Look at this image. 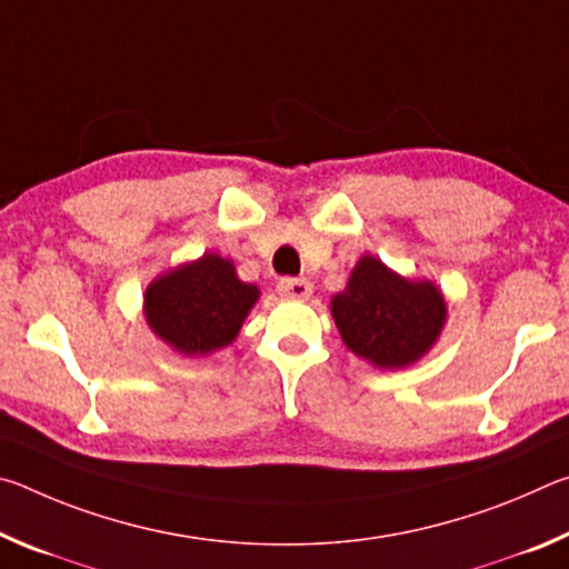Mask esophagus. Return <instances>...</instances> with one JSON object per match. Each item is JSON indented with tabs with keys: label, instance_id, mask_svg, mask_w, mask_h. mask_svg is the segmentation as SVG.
<instances>
[{
	"label": "esophagus",
	"instance_id": "obj_1",
	"mask_svg": "<svg viewBox=\"0 0 569 569\" xmlns=\"http://www.w3.org/2000/svg\"><path fill=\"white\" fill-rule=\"evenodd\" d=\"M278 293H281L283 298L306 301V298L313 293V286H311V281H306V278H281V281H278Z\"/></svg>",
	"mask_w": 569,
	"mask_h": 569
}]
</instances>
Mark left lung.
Returning a JSON list of instances; mask_svg holds the SVG:
<instances>
[{
  "label": "left lung",
  "instance_id": "8db88e82",
  "mask_svg": "<svg viewBox=\"0 0 569 569\" xmlns=\"http://www.w3.org/2000/svg\"><path fill=\"white\" fill-rule=\"evenodd\" d=\"M331 313L349 351L379 369H403L437 343L447 303L431 281H409L363 256L333 296Z\"/></svg>",
  "mask_w": 569,
  "mask_h": 569
}]
</instances>
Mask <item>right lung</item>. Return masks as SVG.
I'll return each instance as SVG.
<instances>
[{
	"label": "right lung",
	"instance_id": "1",
	"mask_svg": "<svg viewBox=\"0 0 569 569\" xmlns=\"http://www.w3.org/2000/svg\"><path fill=\"white\" fill-rule=\"evenodd\" d=\"M258 296L253 283L240 281L228 258L206 253L148 286L146 319L170 349L208 356L233 343Z\"/></svg>",
	"mask_w": 569,
	"mask_h": 569
}]
</instances>
